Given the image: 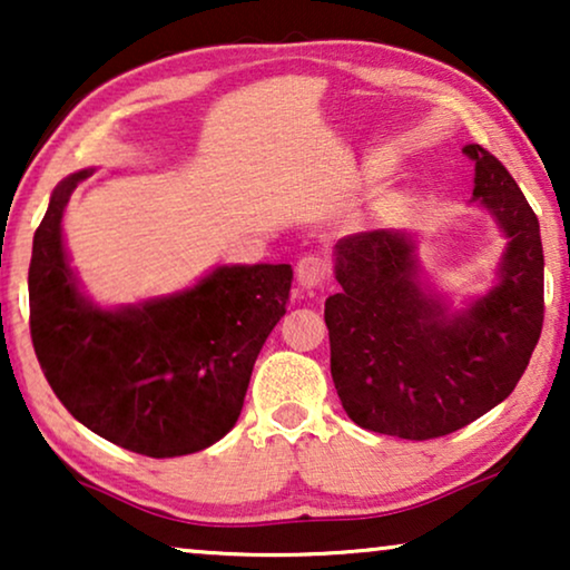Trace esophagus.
<instances>
[{"label":"esophagus","mask_w":570,"mask_h":570,"mask_svg":"<svg viewBox=\"0 0 570 570\" xmlns=\"http://www.w3.org/2000/svg\"><path fill=\"white\" fill-rule=\"evenodd\" d=\"M295 277H298V285L303 291H314V287H322L326 283V277H330V264H326L318 254H306L298 259Z\"/></svg>","instance_id":"1"}]
</instances>
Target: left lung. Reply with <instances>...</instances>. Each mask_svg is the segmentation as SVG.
<instances>
[{
    "instance_id": "left-lung-1",
    "label": "left lung",
    "mask_w": 570,
    "mask_h": 570,
    "mask_svg": "<svg viewBox=\"0 0 570 570\" xmlns=\"http://www.w3.org/2000/svg\"><path fill=\"white\" fill-rule=\"evenodd\" d=\"M462 153L474 163L472 197L509 236L498 285L470 311L449 314L417 283L407 233H355L334 252L342 291L324 306L332 379L365 431L428 441L470 425L517 389L542 334L540 220L495 155Z\"/></svg>"
}]
</instances>
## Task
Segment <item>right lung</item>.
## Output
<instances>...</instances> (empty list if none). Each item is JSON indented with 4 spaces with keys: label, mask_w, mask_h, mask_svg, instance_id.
Wrapping results in <instances>:
<instances>
[{
    "label": "right lung",
    "mask_w": 570,
    "mask_h": 570,
    "mask_svg": "<svg viewBox=\"0 0 570 570\" xmlns=\"http://www.w3.org/2000/svg\"><path fill=\"white\" fill-rule=\"evenodd\" d=\"M80 170L51 194L28 269L30 337L59 402L116 446L153 459L213 446L236 425L256 355L291 301V264L217 267L191 291L135 308L85 301L61 215Z\"/></svg>",
    "instance_id": "add662e5"
}]
</instances>
